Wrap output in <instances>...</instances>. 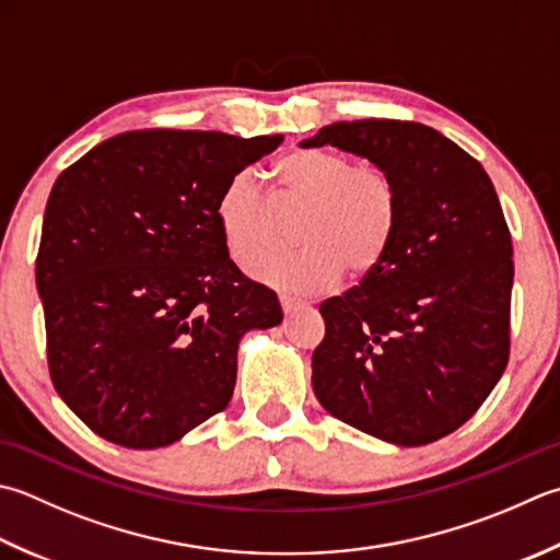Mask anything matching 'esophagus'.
<instances>
[{
  "label": "esophagus",
  "mask_w": 560,
  "mask_h": 560,
  "mask_svg": "<svg viewBox=\"0 0 560 560\" xmlns=\"http://www.w3.org/2000/svg\"><path fill=\"white\" fill-rule=\"evenodd\" d=\"M281 308H283V313H293V311H301V308H305V303L303 301H299V299H293V295H281Z\"/></svg>",
  "instance_id": "34e87169"
}]
</instances>
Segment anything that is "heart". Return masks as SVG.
Here are the masks:
<instances>
[{
    "instance_id": "heart-1",
    "label": "heart",
    "mask_w": 560,
    "mask_h": 560,
    "mask_svg": "<svg viewBox=\"0 0 560 560\" xmlns=\"http://www.w3.org/2000/svg\"><path fill=\"white\" fill-rule=\"evenodd\" d=\"M271 201L249 172H237L218 194L215 221L237 265L255 269L279 247L278 211H301L291 257L273 259L259 277L283 291L330 289L349 271L366 279L388 257L400 221V196L390 174L342 152L299 148L271 164Z\"/></svg>"
}]
</instances>
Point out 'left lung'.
<instances>
[{"instance_id": "8db88e82", "label": "left lung", "mask_w": 560, "mask_h": 560, "mask_svg": "<svg viewBox=\"0 0 560 560\" xmlns=\"http://www.w3.org/2000/svg\"><path fill=\"white\" fill-rule=\"evenodd\" d=\"M301 145L366 158L400 196L383 265L320 303L315 396L376 440H442L474 418L510 359L512 237L495 186L454 140L415 120H339Z\"/></svg>"}]
</instances>
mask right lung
<instances>
[{
  "mask_svg": "<svg viewBox=\"0 0 560 560\" xmlns=\"http://www.w3.org/2000/svg\"><path fill=\"white\" fill-rule=\"evenodd\" d=\"M283 136L128 130L52 184L36 287L58 396L90 430L158 448L225 410L237 345L281 323L230 259L215 201Z\"/></svg>",
  "mask_w": 560,
  "mask_h": 560,
  "instance_id": "right-lung-1",
  "label": "right lung"
}]
</instances>
